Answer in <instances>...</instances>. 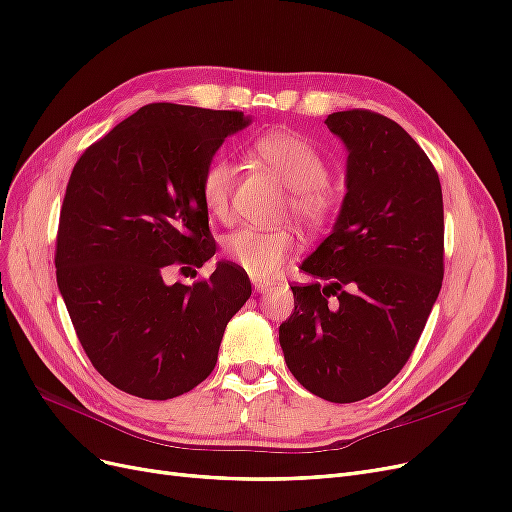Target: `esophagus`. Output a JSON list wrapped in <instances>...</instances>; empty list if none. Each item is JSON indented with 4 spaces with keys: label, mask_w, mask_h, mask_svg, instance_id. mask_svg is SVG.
Listing matches in <instances>:
<instances>
[{
    "label": "esophagus",
    "mask_w": 512,
    "mask_h": 512,
    "mask_svg": "<svg viewBox=\"0 0 512 512\" xmlns=\"http://www.w3.org/2000/svg\"><path fill=\"white\" fill-rule=\"evenodd\" d=\"M253 287H255V291L257 293H263V291H268V289H272V282H268V280H253Z\"/></svg>",
    "instance_id": "esophagus-1"
}]
</instances>
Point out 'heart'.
<instances>
[{
    "label": "heart",
    "instance_id": "obj_1",
    "mask_svg": "<svg viewBox=\"0 0 512 512\" xmlns=\"http://www.w3.org/2000/svg\"><path fill=\"white\" fill-rule=\"evenodd\" d=\"M251 154L289 187L285 208L293 219L310 230H320L331 221L337 198L327 185V162L312 143L287 130H272L251 145ZM234 183L236 168L230 160L215 158L204 168L200 198L213 219L230 217ZM293 246L295 238L289 230L240 227L225 238L223 253L251 278L266 280L282 268Z\"/></svg>",
    "mask_w": 512,
    "mask_h": 512
}]
</instances>
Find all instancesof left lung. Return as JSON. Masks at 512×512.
Segmentation results:
<instances>
[{
    "label": "left lung",
    "instance_id": "1",
    "mask_svg": "<svg viewBox=\"0 0 512 512\" xmlns=\"http://www.w3.org/2000/svg\"><path fill=\"white\" fill-rule=\"evenodd\" d=\"M348 149L346 196L333 232L301 263L278 337L295 380L320 399L380 392L409 361L443 285V194L424 149L369 109L335 111Z\"/></svg>",
    "mask_w": 512,
    "mask_h": 512
}]
</instances>
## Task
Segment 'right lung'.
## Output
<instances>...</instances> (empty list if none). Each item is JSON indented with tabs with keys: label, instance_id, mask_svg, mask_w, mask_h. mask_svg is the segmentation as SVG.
Returning a JSON list of instances; mask_svg holds the SVG:
<instances>
[{
	"label": "right lung",
	"instance_id": "1",
	"mask_svg": "<svg viewBox=\"0 0 512 512\" xmlns=\"http://www.w3.org/2000/svg\"><path fill=\"white\" fill-rule=\"evenodd\" d=\"M249 124L242 111L151 103L71 170L56 282L92 367L139 399H175L204 382L227 323L251 297L232 261L194 285L164 282L173 266L202 268L215 255L200 179L221 143Z\"/></svg>",
	"mask_w": 512,
	"mask_h": 512
}]
</instances>
